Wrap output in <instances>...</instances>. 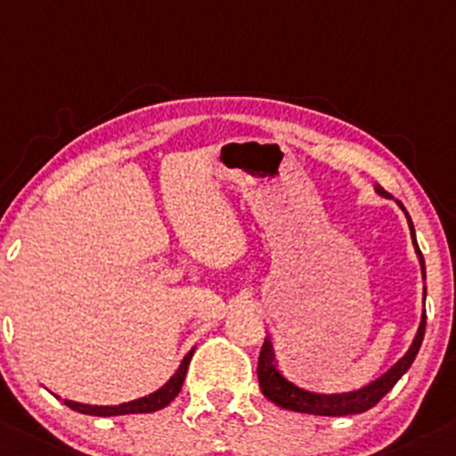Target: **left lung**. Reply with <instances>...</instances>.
I'll use <instances>...</instances> for the list:
<instances>
[{"mask_svg": "<svg viewBox=\"0 0 456 456\" xmlns=\"http://www.w3.org/2000/svg\"><path fill=\"white\" fill-rule=\"evenodd\" d=\"M378 196L382 199H393L389 191H385L380 185H373ZM397 208L402 209L409 220V229H411V238H413V247L415 253H418V260L421 266V280H426V265H424V256H421L418 240H415V227L413 220H411L409 212L404 209V205L400 200H395ZM424 297H426V289H424ZM424 332H426V310L421 313L419 319V328L418 334H415L413 343L411 347L406 349L404 356L395 362V365L387 369L382 376H378L376 380H371L369 385L361 387V389L354 391H345V393H319V391H310L304 389V387L295 385L289 376H284V371L280 369V362H277L275 356V347H273L271 338H265V345H262L260 352V361H257V380H260V389L273 404L281 406V409L289 411H297V413H308V415H323V418H343V415H356V413H365V411L376 406L382 397L389 393L395 382L409 371V367L413 365L415 356H418L421 341H424Z\"/></svg>", "mask_w": 456, "mask_h": 456, "instance_id": "8db88e82", "label": "left lung"}]
</instances>
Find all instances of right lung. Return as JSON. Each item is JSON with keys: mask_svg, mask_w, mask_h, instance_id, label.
Wrapping results in <instances>:
<instances>
[{"mask_svg": "<svg viewBox=\"0 0 456 456\" xmlns=\"http://www.w3.org/2000/svg\"><path fill=\"white\" fill-rule=\"evenodd\" d=\"M194 354V347L190 349L188 354L183 356L181 361L179 369L170 376V380L166 385H161L159 389L148 393V395L137 397V400L131 402H124V404H83V402H74V400H63L69 409L78 411V413L85 415H95V418H113V415H135V413H155V411L164 409V406L170 404L176 395H179L181 387H183L185 380V373H188V365H190V358ZM56 395V393H54ZM61 397V395H56Z\"/></svg>", "mask_w": 456, "mask_h": 456, "instance_id": "obj_1", "label": "right lung"}]
</instances>
